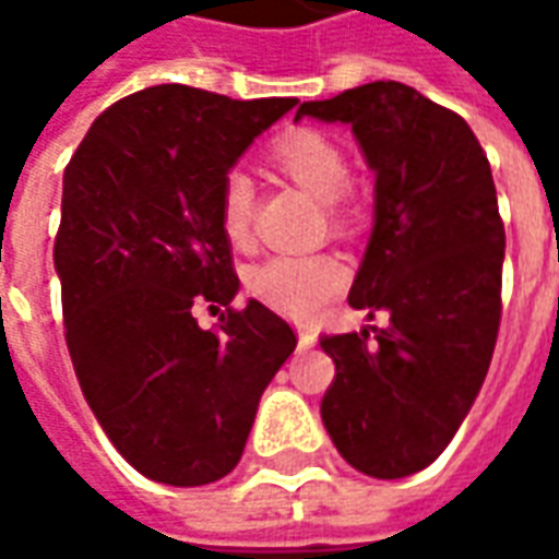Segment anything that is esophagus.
Instances as JSON below:
<instances>
[{"label": "esophagus", "mask_w": 559, "mask_h": 559, "mask_svg": "<svg viewBox=\"0 0 559 559\" xmlns=\"http://www.w3.org/2000/svg\"><path fill=\"white\" fill-rule=\"evenodd\" d=\"M314 344H317L314 332H311V329L299 326V347H302V350H308V347H314Z\"/></svg>", "instance_id": "obj_1"}]
</instances>
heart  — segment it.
I'll return each mask as SVG.
<instances>
[{
	"label": "heart",
	"mask_w": 559,
	"mask_h": 559,
	"mask_svg": "<svg viewBox=\"0 0 559 559\" xmlns=\"http://www.w3.org/2000/svg\"><path fill=\"white\" fill-rule=\"evenodd\" d=\"M272 160L293 182L317 197L320 203H335L350 182L347 155L335 140L314 128H293L272 146ZM254 191L248 176L227 173L221 185V227L233 245H245L251 236ZM347 272L329 254H275L248 272V290L269 308L287 317H314L344 287Z\"/></svg>",
	"instance_id": "1"
}]
</instances>
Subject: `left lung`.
Segmentation results:
<instances>
[{
	"mask_svg": "<svg viewBox=\"0 0 559 559\" xmlns=\"http://www.w3.org/2000/svg\"><path fill=\"white\" fill-rule=\"evenodd\" d=\"M350 126L374 173V227L347 302L389 326L323 335L335 380L320 416L365 476L404 479L437 461L479 395L500 329L506 230L491 164L469 126L377 80L296 119Z\"/></svg>",
	"mask_w": 559,
	"mask_h": 559,
	"instance_id": "1",
	"label": "left lung"
}]
</instances>
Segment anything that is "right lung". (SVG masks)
<instances>
[{"instance_id": "add662e5", "label": "right lung", "mask_w": 559, "mask_h": 559, "mask_svg": "<svg viewBox=\"0 0 559 559\" xmlns=\"http://www.w3.org/2000/svg\"><path fill=\"white\" fill-rule=\"evenodd\" d=\"M296 98L233 102L179 83L107 107L62 179L53 266L83 399L131 467L194 488L242 457L263 389L296 350L266 305L200 330L239 293L221 185Z\"/></svg>"}]
</instances>
